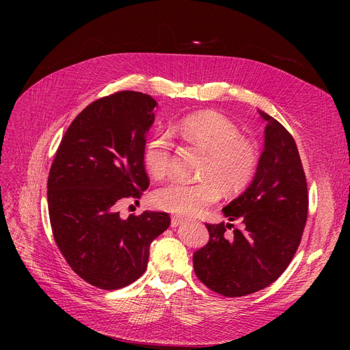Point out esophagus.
Segmentation results:
<instances>
[{"mask_svg":"<svg viewBox=\"0 0 350 350\" xmlns=\"http://www.w3.org/2000/svg\"><path fill=\"white\" fill-rule=\"evenodd\" d=\"M187 219L185 217H183V216H172L171 217V225H172V228H176V226H179L181 224H184Z\"/></svg>","mask_w":350,"mask_h":350,"instance_id":"1","label":"esophagus"}]
</instances>
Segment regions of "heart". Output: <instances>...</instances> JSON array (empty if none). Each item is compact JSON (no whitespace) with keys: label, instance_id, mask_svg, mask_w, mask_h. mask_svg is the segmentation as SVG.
I'll return each mask as SVG.
<instances>
[{"label":"heart","instance_id":"1","mask_svg":"<svg viewBox=\"0 0 350 350\" xmlns=\"http://www.w3.org/2000/svg\"><path fill=\"white\" fill-rule=\"evenodd\" d=\"M175 131L181 140L207 153L201 169L204 179L187 183L181 179L157 188L153 203L176 215L194 216L215 204L221 196V185L228 193H238L248 187L257 172L258 153L256 146L241 137L238 126L225 115L213 111L198 112L179 121ZM172 144L162 133L147 139L143 163L153 178H163L171 167Z\"/></svg>","mask_w":350,"mask_h":350}]
</instances>
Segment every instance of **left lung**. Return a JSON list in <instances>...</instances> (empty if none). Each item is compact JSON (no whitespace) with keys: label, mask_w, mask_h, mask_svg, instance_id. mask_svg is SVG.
Returning a JSON list of instances; mask_svg holds the SVG:
<instances>
[{"label":"left lung","mask_w":350,"mask_h":350,"mask_svg":"<svg viewBox=\"0 0 350 350\" xmlns=\"http://www.w3.org/2000/svg\"><path fill=\"white\" fill-rule=\"evenodd\" d=\"M264 150L251 184L221 208L232 221L241 219L245 229L206 225L210 239L194 252L197 278L208 289L228 298L267 288L289 266L299 247L308 216V189L293 137L266 112Z\"/></svg>","instance_id":"1"}]
</instances>
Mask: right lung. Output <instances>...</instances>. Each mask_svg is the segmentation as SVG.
I'll return each instance as SVG.
<instances>
[{"instance_id": "right-lung-1", "label": "right lung", "mask_w": 350, "mask_h": 350, "mask_svg": "<svg viewBox=\"0 0 350 350\" xmlns=\"http://www.w3.org/2000/svg\"><path fill=\"white\" fill-rule=\"evenodd\" d=\"M157 102L124 90L92 102L62 137L48 176L52 234L70 267L115 291L146 271L153 239L171 225L163 211L122 219L116 207L149 187L143 149Z\"/></svg>"}]
</instances>
